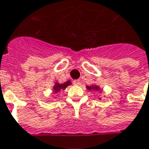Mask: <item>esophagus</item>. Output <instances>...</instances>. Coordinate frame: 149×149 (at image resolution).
<instances>
[{"instance_id": "esophagus-1", "label": "esophagus", "mask_w": 149, "mask_h": 149, "mask_svg": "<svg viewBox=\"0 0 149 149\" xmlns=\"http://www.w3.org/2000/svg\"><path fill=\"white\" fill-rule=\"evenodd\" d=\"M74 85H80V84H81V82H80V80L79 79L74 80Z\"/></svg>"}]
</instances>
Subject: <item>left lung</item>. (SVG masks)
Segmentation results:
<instances>
[{
  "label": "left lung",
  "mask_w": 149,
  "mask_h": 149,
  "mask_svg": "<svg viewBox=\"0 0 149 149\" xmlns=\"http://www.w3.org/2000/svg\"><path fill=\"white\" fill-rule=\"evenodd\" d=\"M86 89L89 91H101V89L99 86L97 85H91V86H86Z\"/></svg>",
  "instance_id": "obj_1"
}]
</instances>
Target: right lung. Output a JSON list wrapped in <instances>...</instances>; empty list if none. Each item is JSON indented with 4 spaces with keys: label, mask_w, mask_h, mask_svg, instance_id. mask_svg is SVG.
<instances>
[{
    "label": "right lung",
    "mask_w": 149,
    "mask_h": 149,
    "mask_svg": "<svg viewBox=\"0 0 149 149\" xmlns=\"http://www.w3.org/2000/svg\"><path fill=\"white\" fill-rule=\"evenodd\" d=\"M71 84V82L68 80V81H66L65 83H57L55 82L54 83V85L53 86V91H54V93L57 94L60 91H63V90H65L68 86H70Z\"/></svg>",
    "instance_id": "1"
}]
</instances>
